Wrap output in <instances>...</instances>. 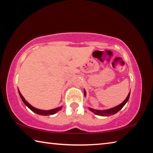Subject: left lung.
I'll return each instance as SVG.
<instances>
[{
  "mask_svg": "<svg viewBox=\"0 0 153 153\" xmlns=\"http://www.w3.org/2000/svg\"><path fill=\"white\" fill-rule=\"evenodd\" d=\"M84 95H86V91L84 90ZM129 95H130V92H129V94L128 95V97L126 98V100L124 101L121 103L120 105H117V107H113L112 108H110V109H107V110H103V111H100V110H95L93 109L92 108H89V109L95 113L96 115H100V116H105V117H108V116L114 115V114L117 113L119 111H120L121 108L123 107V106L126 105V103L128 102V100L129 98Z\"/></svg>",
  "mask_w": 153,
  "mask_h": 153,
  "instance_id": "1",
  "label": "left lung"
}]
</instances>
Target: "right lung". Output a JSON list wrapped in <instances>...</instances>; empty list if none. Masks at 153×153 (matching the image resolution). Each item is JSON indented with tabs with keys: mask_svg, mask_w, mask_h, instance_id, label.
Segmentation results:
<instances>
[{
	"mask_svg": "<svg viewBox=\"0 0 153 153\" xmlns=\"http://www.w3.org/2000/svg\"><path fill=\"white\" fill-rule=\"evenodd\" d=\"M19 94L21 98H22V101L24 102V104L27 106V107L30 108V110H32L33 112H34L38 114V115H53V114H55L56 113H57L58 111H60L62 107H59L58 108H54V109H52V110H49V111H44V110H40V109H38V108H36L35 107H32V105H31L30 103H28L26 100H25V98H24V97L21 94L19 90Z\"/></svg>",
	"mask_w": 153,
	"mask_h": 153,
	"instance_id": "add662e5",
	"label": "right lung"
}]
</instances>
